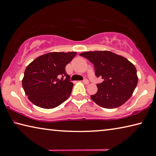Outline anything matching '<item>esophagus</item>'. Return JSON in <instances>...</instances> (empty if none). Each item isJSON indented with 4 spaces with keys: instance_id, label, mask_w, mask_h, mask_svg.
<instances>
[{
    "instance_id": "obj_1",
    "label": "esophagus",
    "mask_w": 156,
    "mask_h": 156,
    "mask_svg": "<svg viewBox=\"0 0 156 156\" xmlns=\"http://www.w3.org/2000/svg\"><path fill=\"white\" fill-rule=\"evenodd\" d=\"M83 83H84V84H89V80H88L87 78H84V80H83Z\"/></svg>"
}]
</instances>
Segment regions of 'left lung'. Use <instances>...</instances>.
<instances>
[{"label": "left lung", "instance_id": "obj_1", "mask_svg": "<svg viewBox=\"0 0 156 156\" xmlns=\"http://www.w3.org/2000/svg\"><path fill=\"white\" fill-rule=\"evenodd\" d=\"M80 56L94 65L97 78L103 79L97 84L96 94L91 96L98 105L113 109L130 98L138 81L136 69L131 62L109 51H87Z\"/></svg>", "mask_w": 156, "mask_h": 156}]
</instances>
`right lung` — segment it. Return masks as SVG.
Segmentation results:
<instances>
[{"mask_svg": "<svg viewBox=\"0 0 156 156\" xmlns=\"http://www.w3.org/2000/svg\"><path fill=\"white\" fill-rule=\"evenodd\" d=\"M77 53L51 52L33 60L25 71L23 87L34 105L44 109H53L67 100L73 84L65 67Z\"/></svg>", "mask_w": 156, "mask_h": 156, "instance_id": "1", "label": "right lung"}]
</instances>
